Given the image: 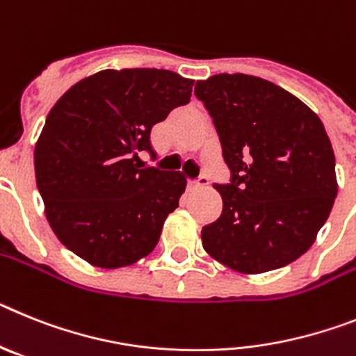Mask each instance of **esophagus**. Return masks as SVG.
<instances>
[{
    "instance_id": "obj_1",
    "label": "esophagus",
    "mask_w": 356,
    "mask_h": 356,
    "mask_svg": "<svg viewBox=\"0 0 356 356\" xmlns=\"http://www.w3.org/2000/svg\"><path fill=\"white\" fill-rule=\"evenodd\" d=\"M188 190H197V188H204L208 186V177H204L200 175L199 179H188Z\"/></svg>"
}]
</instances>
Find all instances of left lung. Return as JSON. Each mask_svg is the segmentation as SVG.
<instances>
[{
	"instance_id": "left-lung-1",
	"label": "left lung",
	"mask_w": 356,
	"mask_h": 356,
	"mask_svg": "<svg viewBox=\"0 0 356 356\" xmlns=\"http://www.w3.org/2000/svg\"><path fill=\"white\" fill-rule=\"evenodd\" d=\"M195 95L231 172L227 184H215L224 206L202 227V247L242 274L292 264L315 242L337 197L323 122L292 92L243 73L199 80Z\"/></svg>"
}]
</instances>
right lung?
Listing matches in <instances>:
<instances>
[{"mask_svg":"<svg viewBox=\"0 0 356 356\" xmlns=\"http://www.w3.org/2000/svg\"><path fill=\"white\" fill-rule=\"evenodd\" d=\"M193 80L156 67L104 70L51 107L33 152L37 190L57 238L102 268L154 251L186 188L181 172L140 166L150 131L186 105Z\"/></svg>","mask_w":356,"mask_h":356,"instance_id":"obj_1","label":"right lung"}]
</instances>
